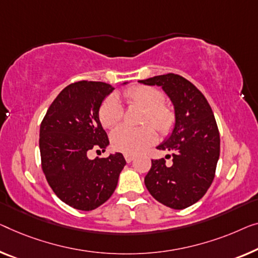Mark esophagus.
I'll return each instance as SVG.
<instances>
[{
  "label": "esophagus",
  "instance_id": "esophagus-1",
  "mask_svg": "<svg viewBox=\"0 0 258 258\" xmlns=\"http://www.w3.org/2000/svg\"><path fill=\"white\" fill-rule=\"evenodd\" d=\"M125 160H126V162L127 163H130V162H132V161L134 160V155H131V154H125Z\"/></svg>",
  "mask_w": 258,
  "mask_h": 258
}]
</instances>
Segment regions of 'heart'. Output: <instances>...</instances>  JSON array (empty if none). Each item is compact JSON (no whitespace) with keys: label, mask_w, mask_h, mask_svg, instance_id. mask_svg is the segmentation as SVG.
<instances>
[{"label":"heart","mask_w":258,"mask_h":258,"mask_svg":"<svg viewBox=\"0 0 258 258\" xmlns=\"http://www.w3.org/2000/svg\"><path fill=\"white\" fill-rule=\"evenodd\" d=\"M122 98L131 105L145 110L142 124H151L160 133H167L175 122V112L171 106L163 103V94L155 88L137 86L122 92ZM99 121L105 128L117 126L122 119V109L113 96L102 103L98 112ZM155 140V132L151 126L132 130L119 127L113 131L111 142L114 149L125 154H138Z\"/></svg>","instance_id":"b5f03b06"}]
</instances>
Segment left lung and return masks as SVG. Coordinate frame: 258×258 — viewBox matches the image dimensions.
<instances>
[{
	"label": "left lung",
	"mask_w": 258,
	"mask_h": 258,
	"mask_svg": "<svg viewBox=\"0 0 258 258\" xmlns=\"http://www.w3.org/2000/svg\"><path fill=\"white\" fill-rule=\"evenodd\" d=\"M162 87L175 107L171 136L157 146L169 151L171 164L152 160L145 185L154 198L170 209L183 210L197 203L213 182L220 155V136L213 111L201 91L183 76L159 75L140 80Z\"/></svg>",
	"instance_id": "obj_1"
}]
</instances>
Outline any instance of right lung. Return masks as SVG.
I'll return each instance as SVG.
<instances>
[{"instance_id":"add662e5","label":"right lung","mask_w":258,"mask_h":258,"mask_svg":"<svg viewBox=\"0 0 258 258\" xmlns=\"http://www.w3.org/2000/svg\"><path fill=\"white\" fill-rule=\"evenodd\" d=\"M113 89L95 81L69 84L41 121L39 148L45 177L57 197L76 210L92 211L104 204L126 164L121 153L88 157L91 149L105 152L109 145L98 112Z\"/></svg>"}]
</instances>
